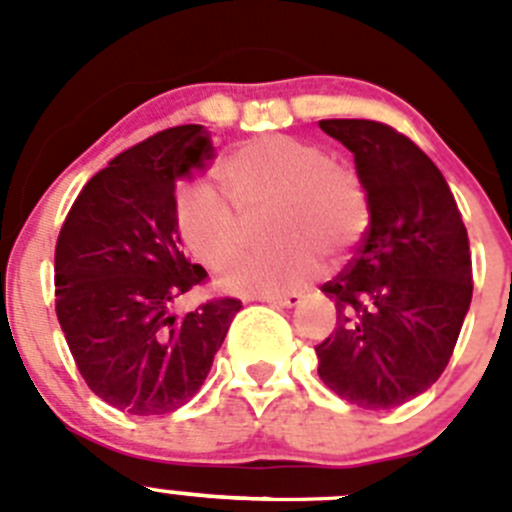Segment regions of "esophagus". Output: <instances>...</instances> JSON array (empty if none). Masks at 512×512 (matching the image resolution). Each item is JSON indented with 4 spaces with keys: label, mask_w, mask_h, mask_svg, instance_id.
<instances>
[{
    "label": "esophagus",
    "mask_w": 512,
    "mask_h": 512,
    "mask_svg": "<svg viewBox=\"0 0 512 512\" xmlns=\"http://www.w3.org/2000/svg\"><path fill=\"white\" fill-rule=\"evenodd\" d=\"M261 302H271V305H282V307H295L300 305L302 297L297 292H287V295H259Z\"/></svg>",
    "instance_id": "1"
}]
</instances>
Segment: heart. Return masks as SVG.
<instances>
[{
  "label": "heart",
  "instance_id": "heart-1",
  "mask_svg": "<svg viewBox=\"0 0 512 512\" xmlns=\"http://www.w3.org/2000/svg\"><path fill=\"white\" fill-rule=\"evenodd\" d=\"M225 197L202 182L176 192L174 215L194 259L217 266L243 241V216L274 207L264 251L238 253L220 274L230 292L271 295L297 289L320 269L318 251L343 259L369 228V194L351 166L289 135H261L215 169Z\"/></svg>",
  "mask_w": 512,
  "mask_h": 512
}]
</instances>
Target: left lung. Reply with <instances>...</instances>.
Segmentation results:
<instances>
[{
  "label": "left lung",
  "mask_w": 512,
  "mask_h": 512,
  "mask_svg": "<svg viewBox=\"0 0 512 512\" xmlns=\"http://www.w3.org/2000/svg\"><path fill=\"white\" fill-rule=\"evenodd\" d=\"M354 153L369 230L323 292L336 328L315 346L328 390L390 410L443 374L472 302V253L449 184L408 135L374 120H320Z\"/></svg>",
  "instance_id": "obj_1"
}]
</instances>
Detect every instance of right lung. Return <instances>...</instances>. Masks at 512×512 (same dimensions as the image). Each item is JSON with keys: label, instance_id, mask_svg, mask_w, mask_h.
<instances>
[{"label": "right lung", "instance_id": "1", "mask_svg": "<svg viewBox=\"0 0 512 512\" xmlns=\"http://www.w3.org/2000/svg\"><path fill=\"white\" fill-rule=\"evenodd\" d=\"M210 153L202 125L151 135L84 184L58 233V323L89 390L122 413L187 405L241 310L235 297H212L174 312L207 279L182 248L176 182Z\"/></svg>", "mask_w": 512, "mask_h": 512}]
</instances>
